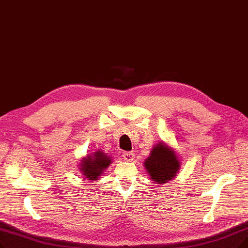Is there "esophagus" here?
I'll list each match as a JSON object with an SVG mask.
<instances>
[{"label": "esophagus", "mask_w": 248, "mask_h": 248, "mask_svg": "<svg viewBox=\"0 0 248 248\" xmlns=\"http://www.w3.org/2000/svg\"><path fill=\"white\" fill-rule=\"evenodd\" d=\"M123 157H124V159L125 161H127V162H132V161L135 158V154L132 153V152H124L123 153Z\"/></svg>", "instance_id": "1"}]
</instances>
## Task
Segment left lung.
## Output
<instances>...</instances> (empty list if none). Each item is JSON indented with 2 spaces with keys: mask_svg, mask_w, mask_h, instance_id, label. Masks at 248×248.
I'll return each instance as SVG.
<instances>
[{
  "mask_svg": "<svg viewBox=\"0 0 248 248\" xmlns=\"http://www.w3.org/2000/svg\"><path fill=\"white\" fill-rule=\"evenodd\" d=\"M145 167L155 184H167L176 175L179 162L174 151L163 143H160L151 151V155L145 162Z\"/></svg>",
  "mask_w": 248,
  "mask_h": 248,
  "instance_id": "8db88e82",
  "label": "left lung"
}]
</instances>
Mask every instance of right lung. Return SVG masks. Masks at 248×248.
I'll list each match as a JSON object with an SVG mask.
<instances>
[{
  "label": "right lung",
  "mask_w": 248,
  "mask_h": 248,
  "mask_svg": "<svg viewBox=\"0 0 248 248\" xmlns=\"http://www.w3.org/2000/svg\"><path fill=\"white\" fill-rule=\"evenodd\" d=\"M110 163V157L98 151V152H95L93 156L89 155L87 158H84L80 169L83 172L85 178L95 181L98 179L104 169H106Z\"/></svg>",
  "instance_id": "right-lung-1"
}]
</instances>
